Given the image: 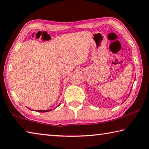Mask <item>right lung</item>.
Segmentation results:
<instances>
[{
    "instance_id": "obj_1",
    "label": "right lung",
    "mask_w": 149,
    "mask_h": 149,
    "mask_svg": "<svg viewBox=\"0 0 149 149\" xmlns=\"http://www.w3.org/2000/svg\"><path fill=\"white\" fill-rule=\"evenodd\" d=\"M52 110H37V112H49V111Z\"/></svg>"
}]
</instances>
